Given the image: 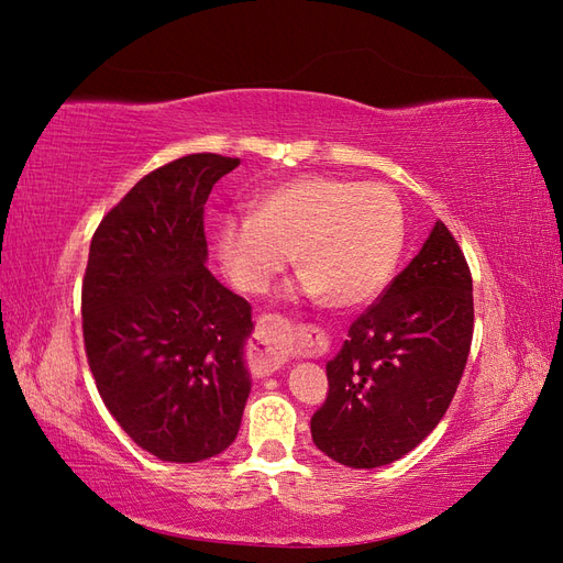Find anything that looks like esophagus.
Listing matches in <instances>:
<instances>
[{
  "mask_svg": "<svg viewBox=\"0 0 563 563\" xmlns=\"http://www.w3.org/2000/svg\"><path fill=\"white\" fill-rule=\"evenodd\" d=\"M291 321L279 314H261L255 321V345H253V364L269 371L279 368L288 362L291 354Z\"/></svg>",
  "mask_w": 563,
  "mask_h": 563,
  "instance_id": "34e87169",
  "label": "esophagus"
}]
</instances>
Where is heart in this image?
<instances>
[{
	"mask_svg": "<svg viewBox=\"0 0 563 563\" xmlns=\"http://www.w3.org/2000/svg\"><path fill=\"white\" fill-rule=\"evenodd\" d=\"M404 240L401 201L387 185L302 176L263 195L255 213L228 216L218 255L236 288L265 294L296 253L305 291L356 308L395 275Z\"/></svg>",
	"mask_w": 563,
	"mask_h": 563,
	"instance_id": "obj_1",
	"label": "heart"
}]
</instances>
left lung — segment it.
<instances>
[{
  "mask_svg": "<svg viewBox=\"0 0 563 563\" xmlns=\"http://www.w3.org/2000/svg\"><path fill=\"white\" fill-rule=\"evenodd\" d=\"M474 331L470 265L437 220L428 242L356 317L327 364L329 397L312 416L319 451L354 470L389 465L444 418Z\"/></svg>",
  "mask_w": 563,
  "mask_h": 563,
  "instance_id": "1",
  "label": "left lung"
}]
</instances>
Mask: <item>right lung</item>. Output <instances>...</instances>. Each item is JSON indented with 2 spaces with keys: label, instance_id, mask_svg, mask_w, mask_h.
I'll return each mask as SVG.
<instances>
[{
  "label": "right lung",
  "instance_id": "1",
  "mask_svg": "<svg viewBox=\"0 0 563 563\" xmlns=\"http://www.w3.org/2000/svg\"><path fill=\"white\" fill-rule=\"evenodd\" d=\"M240 159L187 155L135 183L93 232L81 331L98 395L166 463L223 453L251 391V305L207 263L203 203Z\"/></svg>",
  "mask_w": 563,
  "mask_h": 563
}]
</instances>
